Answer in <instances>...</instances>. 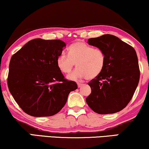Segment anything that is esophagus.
<instances>
[{
  "mask_svg": "<svg viewBox=\"0 0 149 149\" xmlns=\"http://www.w3.org/2000/svg\"><path fill=\"white\" fill-rule=\"evenodd\" d=\"M82 85H83V84H82V83H80V82H78V86L79 88L81 87V86H82Z\"/></svg>",
  "mask_w": 149,
  "mask_h": 149,
  "instance_id": "34e87169",
  "label": "esophagus"
}]
</instances>
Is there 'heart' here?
Segmentation results:
<instances>
[{
    "instance_id": "b5f03b06",
    "label": "heart",
    "mask_w": 149,
    "mask_h": 149,
    "mask_svg": "<svg viewBox=\"0 0 149 149\" xmlns=\"http://www.w3.org/2000/svg\"><path fill=\"white\" fill-rule=\"evenodd\" d=\"M106 57L100 49L93 48L83 42H76L69 48V55L61 54L57 58V66L62 73L68 74L76 66L77 69L68 76L71 80L86 78L93 79L102 71Z\"/></svg>"
}]
</instances>
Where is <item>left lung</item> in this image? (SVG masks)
<instances>
[{"instance_id": "1", "label": "left lung", "mask_w": 149, "mask_h": 149, "mask_svg": "<svg viewBox=\"0 0 149 149\" xmlns=\"http://www.w3.org/2000/svg\"><path fill=\"white\" fill-rule=\"evenodd\" d=\"M87 42L102 50L106 61L101 73L88 83L91 93L86 103L98 114L119 112L131 101L140 80L136 52L111 34L89 38Z\"/></svg>"}]
</instances>
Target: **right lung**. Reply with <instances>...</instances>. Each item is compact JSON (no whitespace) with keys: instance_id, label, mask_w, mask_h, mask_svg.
I'll use <instances>...</instances> for the list:
<instances>
[{"instance_id":"right-lung-1","label":"right lung","mask_w":149,"mask_h":149,"mask_svg":"<svg viewBox=\"0 0 149 149\" xmlns=\"http://www.w3.org/2000/svg\"><path fill=\"white\" fill-rule=\"evenodd\" d=\"M66 46L61 40L36 38L26 43L11 58L7 85L24 112L33 117L58 113L71 91L78 88L66 80L57 66V58Z\"/></svg>"}]
</instances>
